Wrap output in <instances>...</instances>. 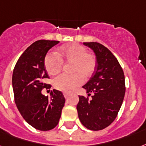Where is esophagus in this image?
I'll return each instance as SVG.
<instances>
[{"label": "esophagus", "instance_id": "esophagus-1", "mask_svg": "<svg viewBox=\"0 0 146 146\" xmlns=\"http://www.w3.org/2000/svg\"><path fill=\"white\" fill-rule=\"evenodd\" d=\"M63 96H64V97H65L66 99V98L69 97V96H70V94H69V93H63Z\"/></svg>", "mask_w": 146, "mask_h": 146}]
</instances>
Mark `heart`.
<instances>
[{
    "instance_id": "obj_1",
    "label": "heart",
    "mask_w": 146,
    "mask_h": 146,
    "mask_svg": "<svg viewBox=\"0 0 146 146\" xmlns=\"http://www.w3.org/2000/svg\"><path fill=\"white\" fill-rule=\"evenodd\" d=\"M85 46L77 43L63 46L57 53H46L44 58V66L50 75L58 74L63 68V62L72 63L73 74H61L53 80L56 90L70 93L82 85L83 76L88 79L92 76L97 66V60L93 53H87Z\"/></svg>"
}]
</instances>
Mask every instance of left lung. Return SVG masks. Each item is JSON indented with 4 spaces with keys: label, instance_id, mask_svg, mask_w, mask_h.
I'll use <instances>...</instances> for the list:
<instances>
[{
    "label": "left lung",
    "instance_id": "left-lung-1",
    "mask_svg": "<svg viewBox=\"0 0 146 146\" xmlns=\"http://www.w3.org/2000/svg\"><path fill=\"white\" fill-rule=\"evenodd\" d=\"M83 44L94 51L97 66L83 86L88 96H79L78 116L88 129L102 130L115 120L121 108L125 92V76L116 57L105 46L97 42ZM90 95L92 99L89 100Z\"/></svg>",
    "mask_w": 146,
    "mask_h": 146
}]
</instances>
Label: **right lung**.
<instances>
[{
    "label": "right lung",
    "instance_id": "right-lung-1",
    "mask_svg": "<svg viewBox=\"0 0 146 146\" xmlns=\"http://www.w3.org/2000/svg\"><path fill=\"white\" fill-rule=\"evenodd\" d=\"M59 41H35L22 53L14 66L12 76L14 101L19 112L29 124L40 131L53 129L58 124L65 103L62 92L50 91V97L41 91L50 89L45 83L50 79L44 66L47 51Z\"/></svg>",
    "mask_w": 146,
    "mask_h": 146
}]
</instances>
